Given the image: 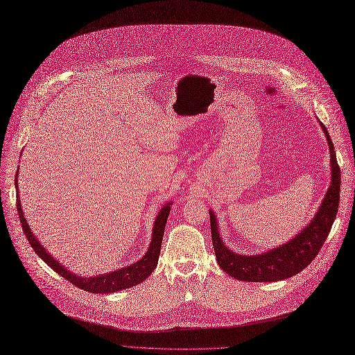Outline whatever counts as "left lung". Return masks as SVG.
Instances as JSON below:
<instances>
[{
  "instance_id": "obj_1",
  "label": "left lung",
  "mask_w": 355,
  "mask_h": 355,
  "mask_svg": "<svg viewBox=\"0 0 355 355\" xmlns=\"http://www.w3.org/2000/svg\"><path fill=\"white\" fill-rule=\"evenodd\" d=\"M320 124L327 137L331 155V185L315 216L292 241L262 254H238L222 242L216 218L214 212L209 211L211 236L216 261L220 269L230 276L242 282H277L292 277L306 269L314 261L321 246L324 245L340 205L341 173L327 128L323 125V123Z\"/></svg>"
}]
</instances>
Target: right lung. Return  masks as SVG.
I'll use <instances>...</instances> for the list:
<instances>
[{
	"label": "right lung",
	"mask_w": 355,
	"mask_h": 355,
	"mask_svg": "<svg viewBox=\"0 0 355 355\" xmlns=\"http://www.w3.org/2000/svg\"><path fill=\"white\" fill-rule=\"evenodd\" d=\"M17 177H18V171H17V175H15V187H18L17 185ZM170 205H171V202L166 204L158 212V215L155 218V222H154V232H153L150 248H148L147 253L141 257L139 262H136L130 266H127V268L106 273V275L93 276V277H82V276H76V275L71 273L68 269L63 268L45 250L44 246H41L40 241L34 236V234L31 232V230L28 227V223H26V220L24 218V214H22V209H21L18 196H17V211H18V215H19L22 230H24V234H25L28 242L31 243L32 249L35 250V253L41 257V259L49 268H52L63 279H67L68 282H71L72 284L78 286L82 290H86V292L101 293V295L119 292V290L136 286V284L141 283L143 280H146L153 273V270L155 269V266L158 263L161 243H163L164 228H166V223H167V218L170 215Z\"/></svg>",
	"instance_id": "add662e5"
}]
</instances>
